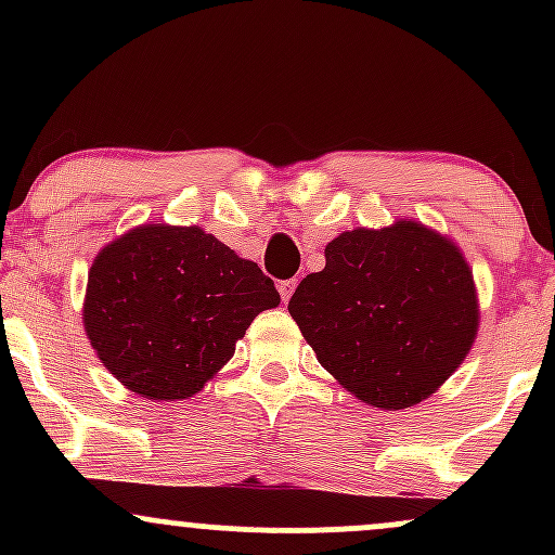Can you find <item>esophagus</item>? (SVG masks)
I'll list each match as a JSON object with an SVG mask.
<instances>
[{"instance_id": "esophagus-1", "label": "esophagus", "mask_w": 555, "mask_h": 555, "mask_svg": "<svg viewBox=\"0 0 555 555\" xmlns=\"http://www.w3.org/2000/svg\"><path fill=\"white\" fill-rule=\"evenodd\" d=\"M297 289V279H284V282H279V295H282L284 302H289V297L295 295Z\"/></svg>"}]
</instances>
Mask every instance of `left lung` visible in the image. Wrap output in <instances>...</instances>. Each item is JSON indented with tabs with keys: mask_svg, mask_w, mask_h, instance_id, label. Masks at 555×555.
Returning <instances> with one entry per match:
<instances>
[{
	"mask_svg": "<svg viewBox=\"0 0 555 555\" xmlns=\"http://www.w3.org/2000/svg\"><path fill=\"white\" fill-rule=\"evenodd\" d=\"M289 315L344 388L404 410L428 399L473 347V271L417 221L354 229L328 242L326 269L299 282Z\"/></svg>",
	"mask_w": 555,
	"mask_h": 555,
	"instance_id": "1",
	"label": "left lung"
}]
</instances>
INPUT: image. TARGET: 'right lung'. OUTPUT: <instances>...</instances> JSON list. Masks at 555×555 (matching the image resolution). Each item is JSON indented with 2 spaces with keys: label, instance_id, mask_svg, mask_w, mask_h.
<instances>
[{
  "label": "right lung",
  "instance_id": "add662e5",
  "mask_svg": "<svg viewBox=\"0 0 555 555\" xmlns=\"http://www.w3.org/2000/svg\"><path fill=\"white\" fill-rule=\"evenodd\" d=\"M258 263L197 227L149 224L99 253L82 323L106 371L145 399H188L276 308Z\"/></svg>",
  "mask_w": 555,
  "mask_h": 555
}]
</instances>
